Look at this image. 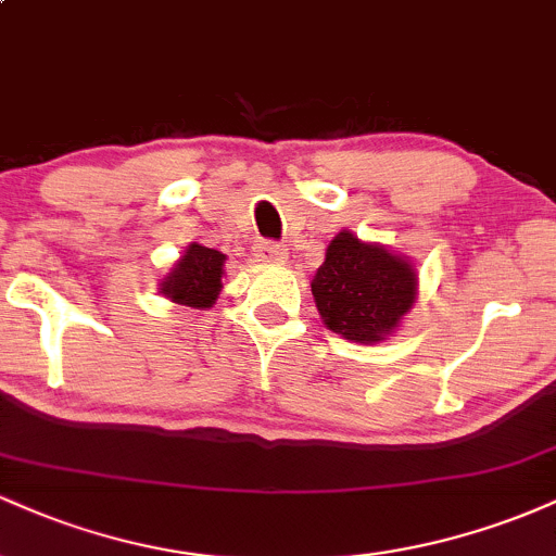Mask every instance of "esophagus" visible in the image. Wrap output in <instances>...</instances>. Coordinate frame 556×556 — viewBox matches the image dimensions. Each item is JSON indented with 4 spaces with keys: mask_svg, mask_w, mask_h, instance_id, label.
<instances>
[{
    "mask_svg": "<svg viewBox=\"0 0 556 556\" xmlns=\"http://www.w3.org/2000/svg\"><path fill=\"white\" fill-rule=\"evenodd\" d=\"M256 258L264 261V264H282L287 258V248L279 245V242L261 240L256 245Z\"/></svg>",
    "mask_w": 556,
    "mask_h": 556,
    "instance_id": "obj_1",
    "label": "esophagus"
}]
</instances>
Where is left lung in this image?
I'll use <instances>...</instances> for the list:
<instances>
[{
    "label": "left lung",
    "mask_w": 556,
    "mask_h": 556,
    "mask_svg": "<svg viewBox=\"0 0 556 556\" xmlns=\"http://www.w3.org/2000/svg\"><path fill=\"white\" fill-rule=\"evenodd\" d=\"M324 324L344 340L374 344L400 327L418 295V274L405 256L342 229L311 282Z\"/></svg>",
    "instance_id": "1"
}]
</instances>
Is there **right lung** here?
<instances>
[{"mask_svg": "<svg viewBox=\"0 0 556 556\" xmlns=\"http://www.w3.org/2000/svg\"><path fill=\"white\" fill-rule=\"evenodd\" d=\"M225 253L214 251V248L198 245L190 242L185 253L172 266V271L164 277L159 290L172 303L190 305V308H212L219 298L222 277H225Z\"/></svg>", "mask_w": 556, "mask_h": 556, "instance_id": "obj_1", "label": "right lung"}]
</instances>
